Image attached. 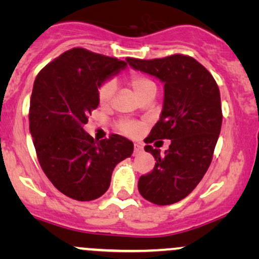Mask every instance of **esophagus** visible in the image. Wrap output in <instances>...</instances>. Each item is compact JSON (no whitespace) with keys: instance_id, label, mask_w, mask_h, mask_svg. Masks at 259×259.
Listing matches in <instances>:
<instances>
[{"instance_id":"34e87169","label":"esophagus","mask_w":259,"mask_h":259,"mask_svg":"<svg viewBox=\"0 0 259 259\" xmlns=\"http://www.w3.org/2000/svg\"><path fill=\"white\" fill-rule=\"evenodd\" d=\"M142 152V146L139 144H135L134 145V156H136V154L141 153Z\"/></svg>"}]
</instances>
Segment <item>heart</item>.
<instances>
[{"instance_id": "heart-1", "label": "heart", "mask_w": 259, "mask_h": 259, "mask_svg": "<svg viewBox=\"0 0 259 259\" xmlns=\"http://www.w3.org/2000/svg\"><path fill=\"white\" fill-rule=\"evenodd\" d=\"M126 81L140 100H141L142 97L146 96V95L156 94V84H154L152 79L148 78L145 74L139 72H132L127 75ZM114 81H112V80H106V81H103L102 84L100 85L99 91H97V97H99L100 105L108 106L109 103H111L113 96H114ZM141 125H140L139 123H135V121L124 120L118 124V130L126 136H138L139 134L141 133Z\"/></svg>"}]
</instances>
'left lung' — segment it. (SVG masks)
I'll return each instance as SVG.
<instances>
[{
	"label": "left lung",
	"mask_w": 259,
	"mask_h": 259,
	"mask_svg": "<svg viewBox=\"0 0 259 259\" xmlns=\"http://www.w3.org/2000/svg\"><path fill=\"white\" fill-rule=\"evenodd\" d=\"M126 61L134 69L164 82L162 114L145 146L156 164L140 177L139 191L158 206L177 203L191 194L212 162L223 120L219 88L203 65L181 53ZM165 138L171 145L164 155L148 145Z\"/></svg>",
	"instance_id": "1"
}]
</instances>
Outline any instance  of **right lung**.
Wrapping results in <instances>:
<instances>
[{"label":"right lung","mask_w":259,"mask_h":259,"mask_svg":"<svg viewBox=\"0 0 259 259\" xmlns=\"http://www.w3.org/2000/svg\"><path fill=\"white\" fill-rule=\"evenodd\" d=\"M126 62L74 47L37 74L29 124L44 173L56 189L76 201H92L111 185L113 169L133 154L134 145L113 134L96 141L82 126L99 107L100 85Z\"/></svg>","instance_id":"right-lung-1"}]
</instances>
